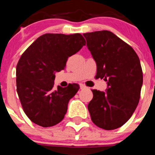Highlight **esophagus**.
Instances as JSON below:
<instances>
[{"label": "esophagus", "mask_w": 155, "mask_h": 155, "mask_svg": "<svg viewBox=\"0 0 155 155\" xmlns=\"http://www.w3.org/2000/svg\"><path fill=\"white\" fill-rule=\"evenodd\" d=\"M80 87H81V89H84V88H86V86L84 85V84H80Z\"/></svg>", "instance_id": "34e87169"}]
</instances>
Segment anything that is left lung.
Listing matches in <instances>:
<instances>
[{"instance_id": "left-lung-1", "label": "left lung", "mask_w": 155, "mask_h": 155, "mask_svg": "<svg viewBox=\"0 0 155 155\" xmlns=\"http://www.w3.org/2000/svg\"><path fill=\"white\" fill-rule=\"evenodd\" d=\"M97 64L96 77L107 81V91L92 89L87 109L92 122L111 130L125 124L139 103L143 72L139 57L127 42L107 30L84 33Z\"/></svg>"}]
</instances>
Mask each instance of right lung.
<instances>
[{
    "label": "right lung",
    "mask_w": 155,
    "mask_h": 155,
    "mask_svg": "<svg viewBox=\"0 0 155 155\" xmlns=\"http://www.w3.org/2000/svg\"><path fill=\"white\" fill-rule=\"evenodd\" d=\"M81 34L46 33L22 53L16 67L17 92L25 113L42 127L57 125L64 118L69 100L80 87H53L55 72L64 70L68 57L85 46Z\"/></svg>",
    "instance_id": "add662e5"
}]
</instances>
